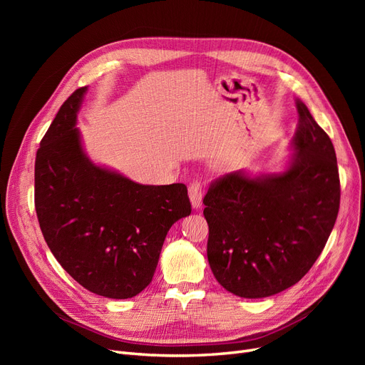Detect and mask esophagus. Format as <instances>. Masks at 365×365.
I'll return each instance as SVG.
<instances>
[{
  "mask_svg": "<svg viewBox=\"0 0 365 365\" xmlns=\"http://www.w3.org/2000/svg\"><path fill=\"white\" fill-rule=\"evenodd\" d=\"M189 200H190V204H192L194 208L201 207L202 189H201V183L198 180H194L192 183L189 185Z\"/></svg>",
  "mask_w": 365,
  "mask_h": 365,
  "instance_id": "34e87169",
  "label": "esophagus"
}]
</instances>
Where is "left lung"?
Listing matches in <instances>:
<instances>
[{
  "mask_svg": "<svg viewBox=\"0 0 365 365\" xmlns=\"http://www.w3.org/2000/svg\"><path fill=\"white\" fill-rule=\"evenodd\" d=\"M282 173H227L204 197L207 257L229 293L260 299L299 282L318 259L337 219L340 180L334 146L302 101Z\"/></svg>",
  "mask_w": 365,
  "mask_h": 365,
  "instance_id": "1",
  "label": "left lung"
}]
</instances>
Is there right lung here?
Here are the masks:
<instances>
[{
  "instance_id": "right-lung-1",
  "label": "right lung",
  "mask_w": 365,
  "mask_h": 365,
  "mask_svg": "<svg viewBox=\"0 0 365 365\" xmlns=\"http://www.w3.org/2000/svg\"><path fill=\"white\" fill-rule=\"evenodd\" d=\"M86 91L69 96L36 150V217L76 282L128 299L152 281L168 229L190 215V201L183 183L140 185L88 160L75 127Z\"/></svg>"
}]
</instances>
